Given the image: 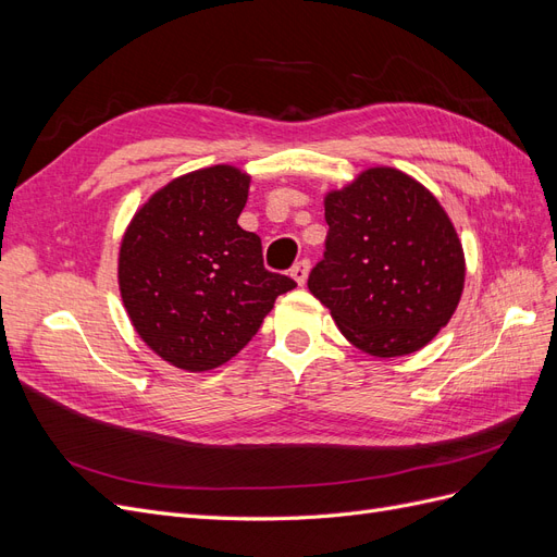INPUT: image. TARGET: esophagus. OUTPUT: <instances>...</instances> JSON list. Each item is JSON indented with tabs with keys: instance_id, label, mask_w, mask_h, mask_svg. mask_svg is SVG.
I'll use <instances>...</instances> for the list:
<instances>
[{
	"instance_id": "34e87169",
	"label": "esophagus",
	"mask_w": 557,
	"mask_h": 557,
	"mask_svg": "<svg viewBox=\"0 0 557 557\" xmlns=\"http://www.w3.org/2000/svg\"><path fill=\"white\" fill-rule=\"evenodd\" d=\"M309 269H311L309 260H299V262L290 269V276L295 278V283H297V285H305V283H307V278H309Z\"/></svg>"
}]
</instances>
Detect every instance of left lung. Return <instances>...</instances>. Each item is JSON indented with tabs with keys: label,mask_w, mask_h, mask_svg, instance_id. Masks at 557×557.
Here are the masks:
<instances>
[{
	"label": "left lung",
	"mask_w": 557,
	"mask_h": 557,
	"mask_svg": "<svg viewBox=\"0 0 557 557\" xmlns=\"http://www.w3.org/2000/svg\"><path fill=\"white\" fill-rule=\"evenodd\" d=\"M323 201L330 232L311 295L369 356L428 346L465 288V250L440 199L395 166H369Z\"/></svg>",
	"instance_id": "8db88e82"
}]
</instances>
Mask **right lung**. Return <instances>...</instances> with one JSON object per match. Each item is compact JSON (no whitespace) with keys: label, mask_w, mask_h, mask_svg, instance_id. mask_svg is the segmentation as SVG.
I'll list each match as a JSON object with an SVG mask.
<instances>
[{"label":"right lung","mask_w":557,"mask_h":557,"mask_svg":"<svg viewBox=\"0 0 557 557\" xmlns=\"http://www.w3.org/2000/svg\"><path fill=\"white\" fill-rule=\"evenodd\" d=\"M250 176L213 164L172 178L132 215L117 288L141 342L185 372H209L256 336L295 281L267 272L262 244L239 227Z\"/></svg>","instance_id":"right-lung-1"}]
</instances>
